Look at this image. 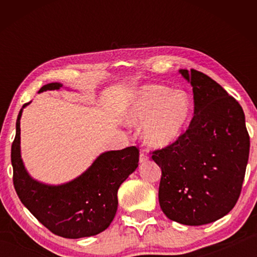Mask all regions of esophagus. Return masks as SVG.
I'll list each match as a JSON object with an SVG mask.
<instances>
[{
	"label": "esophagus",
	"instance_id": "1",
	"mask_svg": "<svg viewBox=\"0 0 257 257\" xmlns=\"http://www.w3.org/2000/svg\"><path fill=\"white\" fill-rule=\"evenodd\" d=\"M147 160H149V155H147L144 151H142L141 154H139V162L144 163Z\"/></svg>",
	"mask_w": 257,
	"mask_h": 257
}]
</instances>
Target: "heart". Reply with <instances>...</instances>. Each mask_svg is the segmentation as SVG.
<instances>
[{"instance_id":"b5f03b06","label":"heart","mask_w":257,"mask_h":257,"mask_svg":"<svg viewBox=\"0 0 257 257\" xmlns=\"http://www.w3.org/2000/svg\"><path fill=\"white\" fill-rule=\"evenodd\" d=\"M193 103L185 90L162 85H145L127 97L123 118L128 124H143V139L155 149L171 146L184 136Z\"/></svg>"}]
</instances>
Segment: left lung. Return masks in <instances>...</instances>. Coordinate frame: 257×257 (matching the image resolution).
<instances>
[{"instance_id": "1", "label": "left lung", "mask_w": 257, "mask_h": 257, "mask_svg": "<svg viewBox=\"0 0 257 257\" xmlns=\"http://www.w3.org/2000/svg\"><path fill=\"white\" fill-rule=\"evenodd\" d=\"M193 86L194 116L179 141L153 152L161 167L159 202L169 219L207 224L232 210L249 155L245 114L236 99L205 73L181 69Z\"/></svg>"}]
</instances>
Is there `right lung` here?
<instances>
[{
    "label": "right lung",
    "instance_id": "obj_1",
    "mask_svg": "<svg viewBox=\"0 0 257 257\" xmlns=\"http://www.w3.org/2000/svg\"><path fill=\"white\" fill-rule=\"evenodd\" d=\"M61 87L60 82H51L38 93ZM29 103L19 112L11 146L14 185L21 203L58 236L77 239L104 231L114 219L120 185L138 167V149L130 146L104 152L76 179L58 186L43 184L29 176L20 153V118Z\"/></svg>",
    "mask_w": 257,
    "mask_h": 257
}]
</instances>
